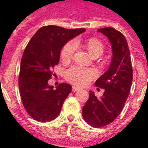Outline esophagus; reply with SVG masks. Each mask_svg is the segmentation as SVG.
<instances>
[{"instance_id": "34e87169", "label": "esophagus", "mask_w": 148, "mask_h": 148, "mask_svg": "<svg viewBox=\"0 0 148 148\" xmlns=\"http://www.w3.org/2000/svg\"><path fill=\"white\" fill-rule=\"evenodd\" d=\"M79 90H80V88L78 87H76V86H73V88H72V91H74V92Z\"/></svg>"}]
</instances>
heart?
<instances>
[{"mask_svg":"<svg viewBox=\"0 0 148 148\" xmlns=\"http://www.w3.org/2000/svg\"><path fill=\"white\" fill-rule=\"evenodd\" d=\"M81 42L75 40L74 42H68L64 46L60 52V57L64 61H69L74 56L76 51V46ZM86 47L93 57L100 56L103 51V44L95 38H90L86 41ZM97 75L96 71L91 68L72 66L67 70L65 74V77L71 83L78 86H85L94 79Z\"/></svg>","mask_w":148,"mask_h":148,"instance_id":"heart-1","label":"heart"}]
</instances>
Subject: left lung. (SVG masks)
Returning <instances> with one entry per match:
<instances>
[{"label": "left lung", "instance_id": "obj_1", "mask_svg": "<svg viewBox=\"0 0 148 148\" xmlns=\"http://www.w3.org/2000/svg\"><path fill=\"white\" fill-rule=\"evenodd\" d=\"M97 31L108 38L113 56L108 71L95 82L96 87L104 89L103 96L97 98L90 90L82 110L84 121L95 128L106 126L118 117L128 97L133 79L130 50L123 34L113 27Z\"/></svg>", "mask_w": 148, "mask_h": 148}]
</instances>
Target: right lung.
<instances>
[{
    "label": "right lung",
    "instance_id": "right-lung-1",
    "mask_svg": "<svg viewBox=\"0 0 148 148\" xmlns=\"http://www.w3.org/2000/svg\"><path fill=\"white\" fill-rule=\"evenodd\" d=\"M85 29H65L54 25L40 27L31 38L21 62L19 90L25 110L35 121H51L60 112L72 87L60 84L56 89L48 81L60 60V51Z\"/></svg>",
    "mask_w": 148,
    "mask_h": 148
}]
</instances>
